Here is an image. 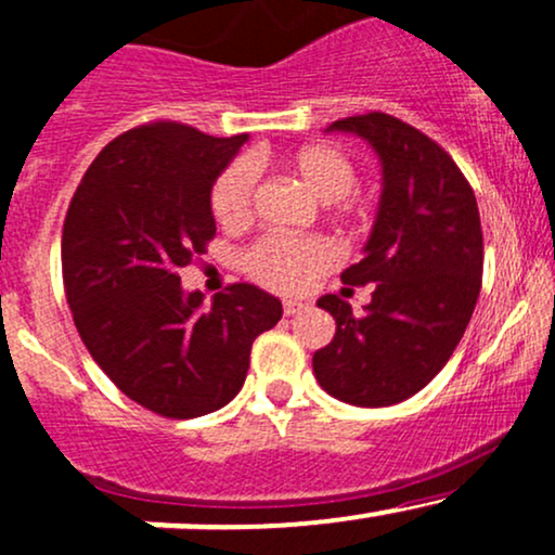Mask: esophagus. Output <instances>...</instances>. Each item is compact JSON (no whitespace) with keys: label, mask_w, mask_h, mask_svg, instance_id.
Here are the masks:
<instances>
[{"label":"esophagus","mask_w":555,"mask_h":555,"mask_svg":"<svg viewBox=\"0 0 555 555\" xmlns=\"http://www.w3.org/2000/svg\"><path fill=\"white\" fill-rule=\"evenodd\" d=\"M282 308H284V315H295V313H300L306 306H302L300 300H284Z\"/></svg>","instance_id":"34e87169"}]
</instances>
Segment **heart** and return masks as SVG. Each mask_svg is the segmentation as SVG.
<instances>
[{
    "instance_id": "b5f03b06",
    "label": "heart",
    "mask_w": 555,
    "mask_h": 555,
    "mask_svg": "<svg viewBox=\"0 0 555 555\" xmlns=\"http://www.w3.org/2000/svg\"><path fill=\"white\" fill-rule=\"evenodd\" d=\"M284 166L302 186L321 203L332 205L334 218L352 227L363 218V203L352 194L358 170L350 155L332 142H315L289 152ZM255 163L234 160L223 168L210 192V208L218 223L240 229L253 218ZM334 263L332 247L319 236H282L268 234L242 255L247 276L273 292H297L310 279L324 273Z\"/></svg>"
}]
</instances>
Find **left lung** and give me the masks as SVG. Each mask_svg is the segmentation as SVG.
Masks as SVG:
<instances>
[{
    "mask_svg": "<svg viewBox=\"0 0 555 555\" xmlns=\"http://www.w3.org/2000/svg\"><path fill=\"white\" fill-rule=\"evenodd\" d=\"M328 129L352 131L379 152V216L350 287L374 284L361 315L339 295L319 308L337 321L313 356L332 398L361 408L403 403L440 374L464 337L482 289V223L474 189L435 139L387 113L352 115Z\"/></svg>",
    "mask_w": 555,
    "mask_h": 555,
    "instance_id": "left-lung-1",
    "label": "left lung"
}]
</instances>
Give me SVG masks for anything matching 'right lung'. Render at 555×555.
<instances>
[{
	"mask_svg": "<svg viewBox=\"0 0 555 555\" xmlns=\"http://www.w3.org/2000/svg\"><path fill=\"white\" fill-rule=\"evenodd\" d=\"M245 142L152 120L94 157L68 205L73 324L109 382L157 416H205L234 400L255 337L282 319V302L245 282L210 308L203 292H181L179 268L216 236L212 181Z\"/></svg>",
	"mask_w": 555,
	"mask_h": 555,
	"instance_id": "1",
	"label": "right lung"
}]
</instances>
